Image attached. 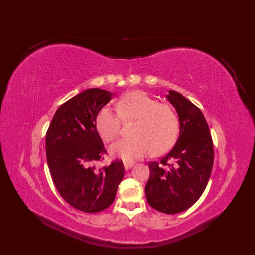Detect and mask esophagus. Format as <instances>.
Returning a JSON list of instances; mask_svg holds the SVG:
<instances>
[{
	"label": "esophagus",
	"instance_id": "obj_1",
	"mask_svg": "<svg viewBox=\"0 0 255 255\" xmlns=\"http://www.w3.org/2000/svg\"><path fill=\"white\" fill-rule=\"evenodd\" d=\"M133 165H134V162H124V167L126 170L130 169Z\"/></svg>",
	"mask_w": 255,
	"mask_h": 255
}]
</instances>
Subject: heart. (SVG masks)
I'll list each match as a JSON object with an SVG mask.
<instances>
[{"label": "heart", "mask_w": 255, "mask_h": 255, "mask_svg": "<svg viewBox=\"0 0 255 255\" xmlns=\"http://www.w3.org/2000/svg\"><path fill=\"white\" fill-rule=\"evenodd\" d=\"M117 113L110 107L101 109L95 119V127L100 137L110 142L121 131L123 122L134 120L131 127L133 136L122 138L111 146L115 157L131 162L152 153L166 151L176 141L179 119L172 107L156 102L142 91H131L116 102Z\"/></svg>", "instance_id": "1"}]
</instances>
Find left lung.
Returning <instances> with one entry per match:
<instances>
[{
    "instance_id": "left-lung-1",
    "label": "left lung",
    "mask_w": 255,
    "mask_h": 255,
    "mask_svg": "<svg viewBox=\"0 0 255 255\" xmlns=\"http://www.w3.org/2000/svg\"><path fill=\"white\" fill-rule=\"evenodd\" d=\"M166 98L177 111L180 135L168 154L149 163L144 193L153 209L172 215L189 209L202 196L213 168L214 148L198 107L176 91L169 90Z\"/></svg>"
}]
</instances>
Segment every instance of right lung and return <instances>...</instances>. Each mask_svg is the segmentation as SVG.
Returning a JSON list of instances; mask_svg holds the SVG:
<instances>
[{
    "label": "right lung",
    "instance_id": "right-lung-1",
    "mask_svg": "<svg viewBox=\"0 0 255 255\" xmlns=\"http://www.w3.org/2000/svg\"><path fill=\"white\" fill-rule=\"evenodd\" d=\"M113 95L98 88L79 93L59 107L46 132V160L53 184L67 203L86 213L109 208L125 173L119 160L100 169L95 166L106 153L95 119Z\"/></svg>",
    "mask_w": 255,
    "mask_h": 255
}]
</instances>
